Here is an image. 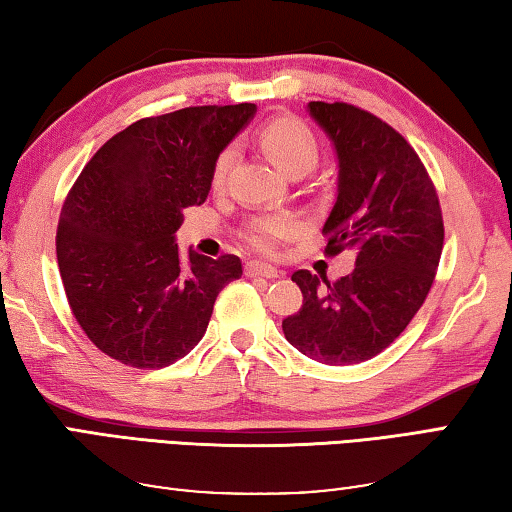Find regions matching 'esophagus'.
<instances>
[{
  "label": "esophagus",
  "mask_w": 512,
  "mask_h": 512,
  "mask_svg": "<svg viewBox=\"0 0 512 512\" xmlns=\"http://www.w3.org/2000/svg\"><path fill=\"white\" fill-rule=\"evenodd\" d=\"M245 274L247 276H263V279H276L281 272L276 270V267L265 265V263H247Z\"/></svg>",
  "instance_id": "obj_1"
}]
</instances>
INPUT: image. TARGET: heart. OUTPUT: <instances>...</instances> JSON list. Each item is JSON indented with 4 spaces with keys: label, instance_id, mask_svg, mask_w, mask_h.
<instances>
[{
    "label": "heart",
    "instance_id": "obj_1",
    "mask_svg": "<svg viewBox=\"0 0 512 512\" xmlns=\"http://www.w3.org/2000/svg\"><path fill=\"white\" fill-rule=\"evenodd\" d=\"M261 147L270 161L279 167V170L292 174V177H301V174L311 172L320 161V140L315 133L306 127L297 117H276V120L267 122L261 129ZM233 158H236V149L231 145L224 147L220 156L215 158L213 165V183L220 186L229 174ZM297 229L295 217L288 213H267L251 220L245 229V240L249 247H254L261 254H272L279 247L281 240L292 236Z\"/></svg>",
    "mask_w": 512,
    "mask_h": 512
}]
</instances>
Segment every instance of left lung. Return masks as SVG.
<instances>
[{
  "label": "left lung",
  "instance_id": "8db88e82",
  "mask_svg": "<svg viewBox=\"0 0 512 512\" xmlns=\"http://www.w3.org/2000/svg\"><path fill=\"white\" fill-rule=\"evenodd\" d=\"M308 113L331 138L340 167L324 251L351 249L356 267L333 283L308 270L292 274L304 306L283 320V333L317 363L354 365L390 347L422 308L445 224L429 172L390 124L342 102H311Z\"/></svg>",
  "mask_w": 512,
  "mask_h": 512
}]
</instances>
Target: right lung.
I'll return each instance as SVG.
<instances>
[{"instance_id": "add662e5", "label": "right lung", "mask_w": 512, "mask_h": 512, "mask_svg": "<svg viewBox=\"0 0 512 512\" xmlns=\"http://www.w3.org/2000/svg\"><path fill=\"white\" fill-rule=\"evenodd\" d=\"M256 104L190 106L133 122L104 142L61 208L56 258L92 345L138 370L177 363L204 338L238 256L179 261L183 211L204 204L222 149Z\"/></svg>"}]
</instances>
